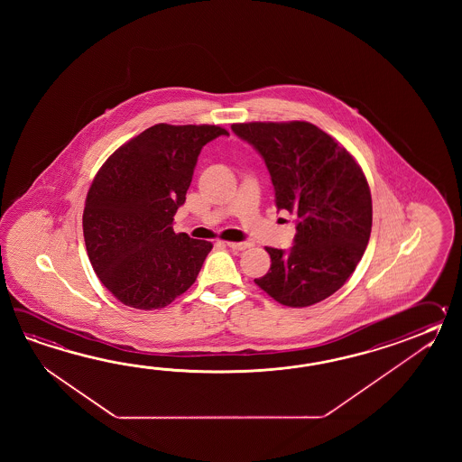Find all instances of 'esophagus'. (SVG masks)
<instances>
[{
    "label": "esophagus",
    "instance_id": "obj_1",
    "mask_svg": "<svg viewBox=\"0 0 462 462\" xmlns=\"http://www.w3.org/2000/svg\"><path fill=\"white\" fill-rule=\"evenodd\" d=\"M227 247L231 249V251H245V247H247V243H226Z\"/></svg>",
    "mask_w": 462,
    "mask_h": 462
}]
</instances>
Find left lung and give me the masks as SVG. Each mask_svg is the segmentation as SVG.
I'll return each instance as SVG.
<instances>
[{
	"instance_id": "1",
	"label": "left lung",
	"mask_w": 462,
	"mask_h": 462,
	"mask_svg": "<svg viewBox=\"0 0 462 462\" xmlns=\"http://www.w3.org/2000/svg\"><path fill=\"white\" fill-rule=\"evenodd\" d=\"M231 130L264 158L275 207L297 219L291 249L265 247L267 274L254 279L287 307H309L337 292L364 255L372 195L355 158L309 122H249Z\"/></svg>"
}]
</instances>
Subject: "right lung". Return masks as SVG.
<instances>
[{
  "instance_id": "obj_1",
  "label": "right lung",
  "mask_w": 462,
  "mask_h": 462,
  "mask_svg": "<svg viewBox=\"0 0 462 462\" xmlns=\"http://www.w3.org/2000/svg\"><path fill=\"white\" fill-rule=\"evenodd\" d=\"M229 135L217 125L143 130L116 150L94 178L82 215L84 241L100 282L122 304L153 310L197 281L213 245L173 231L198 155Z\"/></svg>"
}]
</instances>
